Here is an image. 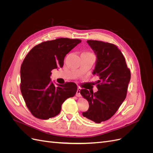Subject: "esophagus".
I'll use <instances>...</instances> for the list:
<instances>
[{
    "label": "esophagus",
    "mask_w": 153,
    "mask_h": 153,
    "mask_svg": "<svg viewBox=\"0 0 153 153\" xmlns=\"http://www.w3.org/2000/svg\"><path fill=\"white\" fill-rule=\"evenodd\" d=\"M80 91H81V89H80V87H78V89H77V91H76V96L77 97H80V96H81Z\"/></svg>",
    "instance_id": "1"
}]
</instances>
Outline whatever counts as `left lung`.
<instances>
[{
  "mask_svg": "<svg viewBox=\"0 0 153 153\" xmlns=\"http://www.w3.org/2000/svg\"><path fill=\"white\" fill-rule=\"evenodd\" d=\"M87 43L96 55L92 74L98 75L100 80L96 92L87 89L80 91L89 104V109L82 115L100 123L112 117L126 98L131 73L117 46L100 41L87 40Z\"/></svg>",
  "mask_w": 153,
  "mask_h": 153,
  "instance_id": "obj_1",
  "label": "left lung"
}]
</instances>
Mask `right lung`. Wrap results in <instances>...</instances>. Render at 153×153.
<instances>
[{"mask_svg":"<svg viewBox=\"0 0 153 153\" xmlns=\"http://www.w3.org/2000/svg\"><path fill=\"white\" fill-rule=\"evenodd\" d=\"M81 41L69 38L45 41L26 55L20 69V90L27 108L35 117L46 120L56 116L64 101L76 94L75 83L56 87L50 76L52 69L63 66L66 54Z\"/></svg>","mask_w":153,"mask_h":153,"instance_id":"obj_1","label":"right lung"}]
</instances>
